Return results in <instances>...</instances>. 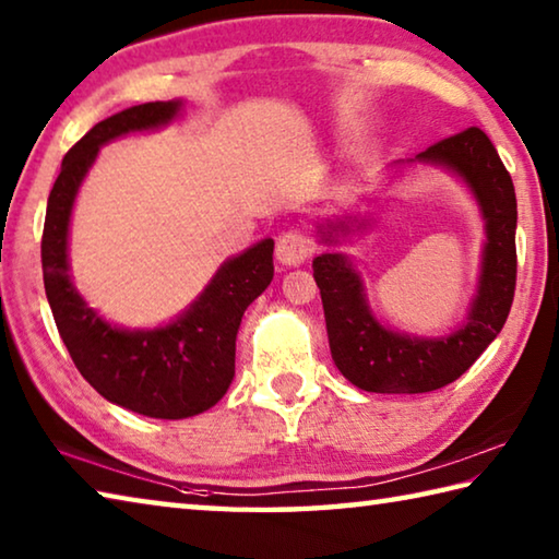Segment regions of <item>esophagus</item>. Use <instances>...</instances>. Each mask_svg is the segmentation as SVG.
<instances>
[{
  "mask_svg": "<svg viewBox=\"0 0 559 559\" xmlns=\"http://www.w3.org/2000/svg\"><path fill=\"white\" fill-rule=\"evenodd\" d=\"M313 257V243L302 231H283L276 241V259L283 266H300L302 261Z\"/></svg>",
  "mask_w": 559,
  "mask_h": 559,
  "instance_id": "1",
  "label": "esophagus"
}]
</instances>
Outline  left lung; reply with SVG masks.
<instances>
[{
    "label": "left lung",
    "mask_w": 559,
    "mask_h": 559,
    "mask_svg": "<svg viewBox=\"0 0 559 559\" xmlns=\"http://www.w3.org/2000/svg\"><path fill=\"white\" fill-rule=\"evenodd\" d=\"M409 163L441 165L471 187L486 219L484 266L466 323L447 337H409L377 323L359 273L345 253L313 259L337 370L359 390L377 394H421L459 380L503 330L515 296V187L486 132L466 128L429 145ZM318 231L323 243L333 246L353 231V224L328 222Z\"/></svg>",
    "instance_id": "obj_1"
}]
</instances>
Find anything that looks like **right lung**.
Listing matches in <instances>:
<instances>
[{
	"label": "right lung",
	"instance_id": "add662e5",
	"mask_svg": "<svg viewBox=\"0 0 559 559\" xmlns=\"http://www.w3.org/2000/svg\"><path fill=\"white\" fill-rule=\"evenodd\" d=\"M179 108V100L143 103L93 126L63 157L41 236L46 298L73 365L108 402L153 419H187L222 400L234 380L236 333L243 310L273 278V239H263L226 261L189 310L155 330L106 323L73 288L69 222L98 147L128 132L167 126Z\"/></svg>",
	"mask_w": 559,
	"mask_h": 559
}]
</instances>
